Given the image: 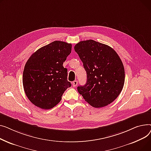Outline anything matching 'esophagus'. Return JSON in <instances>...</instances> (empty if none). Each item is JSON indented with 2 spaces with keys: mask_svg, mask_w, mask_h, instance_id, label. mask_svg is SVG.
Returning a JSON list of instances; mask_svg holds the SVG:
<instances>
[{
  "mask_svg": "<svg viewBox=\"0 0 151 151\" xmlns=\"http://www.w3.org/2000/svg\"><path fill=\"white\" fill-rule=\"evenodd\" d=\"M77 84H78L77 81H73V82H72V85H73V86L74 87H76V86L77 85Z\"/></svg>",
  "mask_w": 151,
  "mask_h": 151,
  "instance_id": "esophagus-1",
  "label": "esophagus"
}]
</instances>
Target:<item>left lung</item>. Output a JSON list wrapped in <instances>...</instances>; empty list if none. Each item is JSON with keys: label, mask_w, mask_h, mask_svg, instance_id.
<instances>
[{"label": "left lung", "mask_w": 151, "mask_h": 151, "mask_svg": "<svg viewBox=\"0 0 151 151\" xmlns=\"http://www.w3.org/2000/svg\"><path fill=\"white\" fill-rule=\"evenodd\" d=\"M74 50L82 60L87 81L77 91L92 107L101 108L116 99L125 81L122 61L113 48L92 40L80 41Z\"/></svg>", "instance_id": "8db88e82"}]
</instances>
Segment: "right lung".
Wrapping results in <instances>:
<instances>
[{
    "mask_svg": "<svg viewBox=\"0 0 151 151\" xmlns=\"http://www.w3.org/2000/svg\"><path fill=\"white\" fill-rule=\"evenodd\" d=\"M72 44L55 41L30 56L25 65L22 83L29 101L37 107L48 110L54 107L71 84L63 62L71 52Z\"/></svg>",
    "mask_w": 151,
    "mask_h": 151,
    "instance_id": "right-lung-1",
    "label": "right lung"
}]
</instances>
